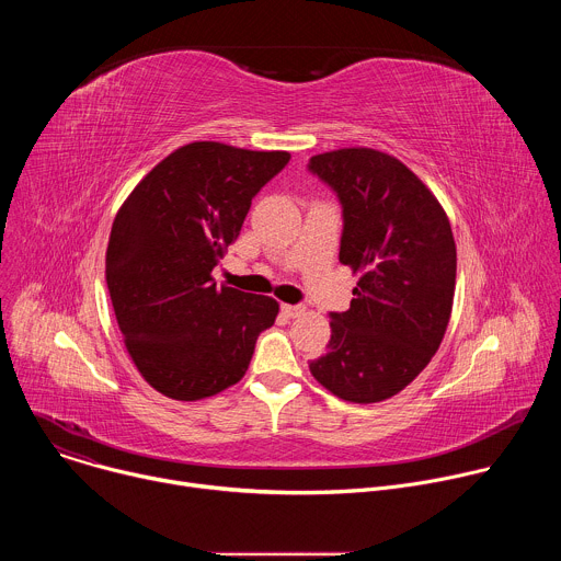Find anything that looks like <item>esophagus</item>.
I'll return each instance as SVG.
<instances>
[{
  "label": "esophagus",
  "instance_id": "34e87169",
  "mask_svg": "<svg viewBox=\"0 0 561 561\" xmlns=\"http://www.w3.org/2000/svg\"><path fill=\"white\" fill-rule=\"evenodd\" d=\"M282 312L286 317H301L306 312V306H301V304H282Z\"/></svg>",
  "mask_w": 561,
  "mask_h": 561
}]
</instances>
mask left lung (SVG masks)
<instances>
[{
    "instance_id": "1",
    "label": "left lung",
    "mask_w": 561,
    "mask_h": 561,
    "mask_svg": "<svg viewBox=\"0 0 561 561\" xmlns=\"http://www.w3.org/2000/svg\"><path fill=\"white\" fill-rule=\"evenodd\" d=\"M308 171L337 195L340 262L359 273L351 308L331 312L327 355L308 368L346 402H381L407 388L444 340L457 271L450 221L386 152L331 150L310 157Z\"/></svg>"
}]
</instances>
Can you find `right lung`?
Masks as SVG:
<instances>
[{"mask_svg": "<svg viewBox=\"0 0 561 561\" xmlns=\"http://www.w3.org/2000/svg\"><path fill=\"white\" fill-rule=\"evenodd\" d=\"M284 150L193 141L162 159L119 208L106 284L126 351L162 394L195 402L237 383L279 304L217 286L213 268L253 197L288 164Z\"/></svg>", "mask_w": 561, "mask_h": 561, "instance_id": "add662e5", "label": "right lung"}]
</instances>
